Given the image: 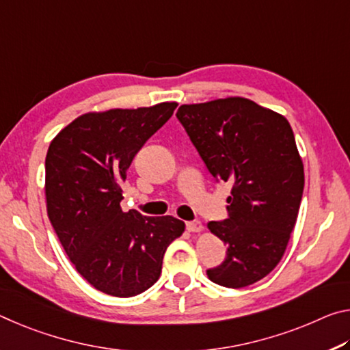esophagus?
I'll list each match as a JSON object with an SVG mask.
<instances>
[{
    "label": "esophagus",
    "instance_id": "obj_1",
    "mask_svg": "<svg viewBox=\"0 0 350 350\" xmlns=\"http://www.w3.org/2000/svg\"><path fill=\"white\" fill-rule=\"evenodd\" d=\"M202 223L198 220H193V221H186V229L189 232H200L202 231Z\"/></svg>",
    "mask_w": 350,
    "mask_h": 350
}]
</instances>
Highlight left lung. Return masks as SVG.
<instances>
[{"label":"left lung","mask_w":350,"mask_h":350,"mask_svg":"<svg viewBox=\"0 0 350 350\" xmlns=\"http://www.w3.org/2000/svg\"><path fill=\"white\" fill-rule=\"evenodd\" d=\"M176 118L209 174L232 185L228 219L208 223L226 259L206 274L228 288L254 284L282 259L299 213L304 165L293 130L245 97L181 105Z\"/></svg>","instance_id":"1"}]
</instances>
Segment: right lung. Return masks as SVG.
I'll use <instances>...</instances> for the list:
<instances>
[{"label": "right lung", "instance_id": "right-lung-1", "mask_svg": "<svg viewBox=\"0 0 350 350\" xmlns=\"http://www.w3.org/2000/svg\"><path fill=\"white\" fill-rule=\"evenodd\" d=\"M176 102L87 113L57 135L46 154V208L76 270L102 293L130 297L159 279L167 246L185 231L172 215L121 208L135 154L169 121Z\"/></svg>", "mask_w": 350, "mask_h": 350}]
</instances>
